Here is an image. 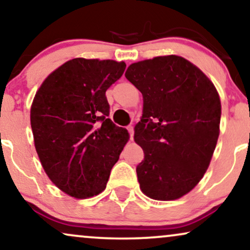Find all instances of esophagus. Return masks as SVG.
<instances>
[{"instance_id": "34e87169", "label": "esophagus", "mask_w": 250, "mask_h": 250, "mask_svg": "<svg viewBox=\"0 0 250 250\" xmlns=\"http://www.w3.org/2000/svg\"><path fill=\"white\" fill-rule=\"evenodd\" d=\"M127 130L129 132V136H130V140H132V138H134V127H131V125H128Z\"/></svg>"}]
</instances>
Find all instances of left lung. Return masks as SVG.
Masks as SVG:
<instances>
[{
    "label": "left lung",
    "mask_w": 250,
    "mask_h": 250,
    "mask_svg": "<svg viewBox=\"0 0 250 250\" xmlns=\"http://www.w3.org/2000/svg\"><path fill=\"white\" fill-rule=\"evenodd\" d=\"M125 78L143 96L135 142L144 151L136 167L142 191L158 201L182 197L201 181L219 136V94L197 67L181 56L132 63Z\"/></svg>",
    "instance_id": "8db88e82"
}]
</instances>
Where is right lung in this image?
Returning a JSON list of instances; mask_svg holds the SVG:
<instances>
[{
  "label": "right lung",
  "instance_id": "1",
  "mask_svg": "<svg viewBox=\"0 0 250 250\" xmlns=\"http://www.w3.org/2000/svg\"><path fill=\"white\" fill-rule=\"evenodd\" d=\"M125 69V62L112 60H70L46 78L34 97L31 127L41 165L72 197L100 194L128 142L127 130L108 119L106 98Z\"/></svg>",
  "mask_w": 250,
  "mask_h": 250
}]
</instances>
